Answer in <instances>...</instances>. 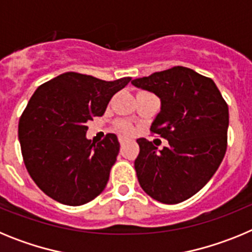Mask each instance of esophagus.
<instances>
[{
  "mask_svg": "<svg viewBox=\"0 0 252 252\" xmlns=\"http://www.w3.org/2000/svg\"><path fill=\"white\" fill-rule=\"evenodd\" d=\"M120 144H121V146L125 145V142H126V139H124V137H120Z\"/></svg>",
  "mask_w": 252,
  "mask_h": 252,
  "instance_id": "1",
  "label": "esophagus"
}]
</instances>
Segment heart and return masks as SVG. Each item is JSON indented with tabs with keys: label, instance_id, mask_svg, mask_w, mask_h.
<instances>
[{
	"label": "heart",
	"instance_id": "b5f03b06",
	"mask_svg": "<svg viewBox=\"0 0 252 252\" xmlns=\"http://www.w3.org/2000/svg\"><path fill=\"white\" fill-rule=\"evenodd\" d=\"M119 127H120V131H121L122 133H125V135H131V133L133 132L132 126H131L130 124H127V122H125V121L120 122Z\"/></svg>",
	"mask_w": 252,
	"mask_h": 252
}]
</instances>
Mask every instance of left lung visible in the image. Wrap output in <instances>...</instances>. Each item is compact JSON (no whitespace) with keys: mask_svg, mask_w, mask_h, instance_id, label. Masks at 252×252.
<instances>
[{"mask_svg":"<svg viewBox=\"0 0 252 252\" xmlns=\"http://www.w3.org/2000/svg\"><path fill=\"white\" fill-rule=\"evenodd\" d=\"M131 83L160 98L161 108L150 131L168 140L159 151L153 141L137 140L135 170L140 186L161 203H180L199 192L223 160L228 106L211 78L186 66H173Z\"/></svg>","mask_w":252,"mask_h":252,"instance_id":"8db88e82","label":"left lung"}]
</instances>
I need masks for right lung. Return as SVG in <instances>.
Masks as SVG:
<instances>
[{
	"label": "right lung",
	"instance_id": "1",
	"mask_svg": "<svg viewBox=\"0 0 252 252\" xmlns=\"http://www.w3.org/2000/svg\"><path fill=\"white\" fill-rule=\"evenodd\" d=\"M130 81L66 72L31 95L19 121L22 159L35 184L54 201L82 206L103 192L120 142L115 133L98 144L87 140V121L103 115Z\"/></svg>",
	"mask_w": 252,
	"mask_h": 252
}]
</instances>
